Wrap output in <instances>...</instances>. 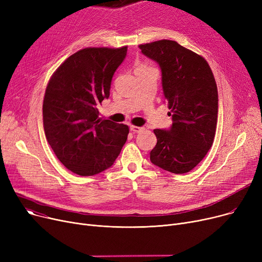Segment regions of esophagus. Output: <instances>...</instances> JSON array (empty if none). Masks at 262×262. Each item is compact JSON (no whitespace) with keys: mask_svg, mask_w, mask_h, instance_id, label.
Here are the masks:
<instances>
[{"mask_svg":"<svg viewBox=\"0 0 262 262\" xmlns=\"http://www.w3.org/2000/svg\"><path fill=\"white\" fill-rule=\"evenodd\" d=\"M130 130H132L133 133H141V132H143V130H144V127H142V126H135V125H132V126H130Z\"/></svg>","mask_w":262,"mask_h":262,"instance_id":"obj_1","label":"esophagus"}]
</instances>
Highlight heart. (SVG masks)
Listing matches in <instances>:
<instances>
[{
    "instance_id": "b5f03b06",
    "label": "heart",
    "mask_w": 262,
    "mask_h": 262,
    "mask_svg": "<svg viewBox=\"0 0 262 262\" xmlns=\"http://www.w3.org/2000/svg\"><path fill=\"white\" fill-rule=\"evenodd\" d=\"M146 68H149V67H147L146 64H140V66H138V68H137V69H146ZM137 69H136V70H137Z\"/></svg>"
}]
</instances>
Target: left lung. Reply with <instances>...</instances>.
Segmentation results:
<instances>
[{
	"instance_id": "8db88e82",
	"label": "left lung",
	"mask_w": 262,
	"mask_h": 262,
	"mask_svg": "<svg viewBox=\"0 0 262 262\" xmlns=\"http://www.w3.org/2000/svg\"><path fill=\"white\" fill-rule=\"evenodd\" d=\"M139 48L161 69L163 94L173 121L170 129H154L157 144L149 159L171 173H187L213 143L219 102L214 76L204 57L176 41L163 39Z\"/></svg>"
}]
</instances>
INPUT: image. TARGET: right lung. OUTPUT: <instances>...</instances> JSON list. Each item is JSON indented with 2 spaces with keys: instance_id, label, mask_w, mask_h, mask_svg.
Here are the masks:
<instances>
[{
  "instance_id": "obj_1",
  "label": "right lung",
  "mask_w": 262,
  "mask_h": 262,
  "mask_svg": "<svg viewBox=\"0 0 262 262\" xmlns=\"http://www.w3.org/2000/svg\"><path fill=\"white\" fill-rule=\"evenodd\" d=\"M127 47L86 48L68 57L51 76L43 99L47 140L63 166L80 176L110 168L127 140L129 128L99 118L109 98L113 76Z\"/></svg>"
}]
</instances>
